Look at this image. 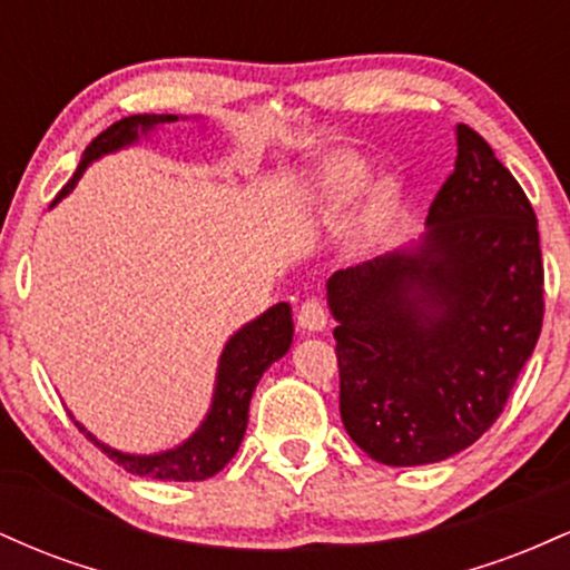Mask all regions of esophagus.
<instances>
[{"instance_id": "1", "label": "esophagus", "mask_w": 570, "mask_h": 570, "mask_svg": "<svg viewBox=\"0 0 570 570\" xmlns=\"http://www.w3.org/2000/svg\"><path fill=\"white\" fill-rule=\"evenodd\" d=\"M326 322H330V313H326L324 303H318L316 297L305 299L303 305H299V313H297V324L303 326L307 332H322Z\"/></svg>"}]
</instances>
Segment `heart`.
I'll use <instances>...</instances> for the list:
<instances>
[{
  "label": "heart",
  "instance_id": "b5f03b06",
  "mask_svg": "<svg viewBox=\"0 0 570 570\" xmlns=\"http://www.w3.org/2000/svg\"><path fill=\"white\" fill-rule=\"evenodd\" d=\"M364 181V168L358 166L356 160L343 158L332 166L330 179H326V187H330V195L335 200H348L351 195L358 193Z\"/></svg>",
  "mask_w": 570,
  "mask_h": 570
}]
</instances>
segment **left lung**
I'll return each mask as SVG.
<instances>
[{
	"mask_svg": "<svg viewBox=\"0 0 570 570\" xmlns=\"http://www.w3.org/2000/svg\"><path fill=\"white\" fill-rule=\"evenodd\" d=\"M337 318L340 415L385 466L450 458L499 421L544 322V263L528 195L474 128L412 252L326 281Z\"/></svg>",
	"mask_w": 570,
	"mask_h": 570,
	"instance_id": "8db88e82",
	"label": "left lung"
}]
</instances>
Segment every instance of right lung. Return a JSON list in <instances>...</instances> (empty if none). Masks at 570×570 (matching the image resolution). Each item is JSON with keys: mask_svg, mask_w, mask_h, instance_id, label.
Listing matches in <instances>:
<instances>
[{"mask_svg": "<svg viewBox=\"0 0 570 570\" xmlns=\"http://www.w3.org/2000/svg\"><path fill=\"white\" fill-rule=\"evenodd\" d=\"M176 115H130L122 117L109 126L107 130L96 136L94 141L85 147L80 166L67 187L56 195V200H61L63 195L75 187V181L80 179L90 160L101 158V155L112 153V149L126 147V144L136 141L139 130H149L155 126H166V122H176ZM53 200V203H56ZM292 345V307L286 303L273 305L271 311L263 313L259 318H254L252 324H246L238 335L230 337V343L225 345L219 358V375H217V394H214V404L208 417L203 421V426L195 431L181 448L168 450L160 455H126L117 453V450L107 448L90 436L80 423H75L77 429L88 436L90 442L98 444L115 463H120L122 469L136 476H153V480H176V482H189V480H208L227 466V461L235 455L240 440H244L246 421H248V402H252L254 389H257L263 372L271 367L273 362H278Z\"/></svg>", "mask_w": 570, "mask_h": 570, "instance_id": "right-lung-1", "label": "right lung"}]
</instances>
